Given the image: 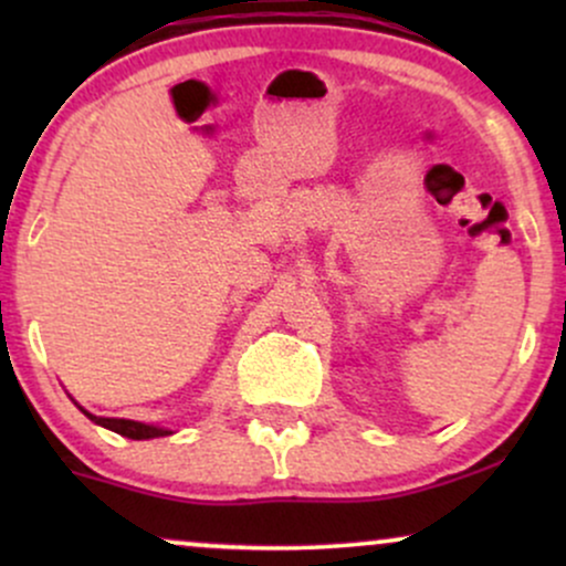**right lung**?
<instances>
[{
    "instance_id": "1",
    "label": "right lung",
    "mask_w": 566,
    "mask_h": 566,
    "mask_svg": "<svg viewBox=\"0 0 566 566\" xmlns=\"http://www.w3.org/2000/svg\"><path fill=\"white\" fill-rule=\"evenodd\" d=\"M82 409V407H80ZM84 415H87L90 420L97 426L108 428V431L114 433H122V437L127 439H159V437H170V428H161V426H151V423H138V420H125V418H97V415L87 412V409H82Z\"/></svg>"
}]
</instances>
